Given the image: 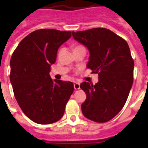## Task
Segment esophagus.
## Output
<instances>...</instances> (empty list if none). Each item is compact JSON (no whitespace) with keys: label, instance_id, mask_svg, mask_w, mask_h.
<instances>
[{"label":"esophagus","instance_id":"1","mask_svg":"<svg viewBox=\"0 0 148 148\" xmlns=\"http://www.w3.org/2000/svg\"><path fill=\"white\" fill-rule=\"evenodd\" d=\"M74 88H75V90H79L80 89V84L78 83V82H75L74 83Z\"/></svg>","mask_w":148,"mask_h":148}]
</instances>
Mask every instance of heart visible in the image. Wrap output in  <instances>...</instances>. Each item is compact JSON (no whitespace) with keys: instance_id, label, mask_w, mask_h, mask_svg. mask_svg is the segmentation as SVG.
<instances>
[{"instance_id":"obj_1","label":"heart","mask_w":148,"mask_h":148,"mask_svg":"<svg viewBox=\"0 0 148 148\" xmlns=\"http://www.w3.org/2000/svg\"><path fill=\"white\" fill-rule=\"evenodd\" d=\"M81 46H78V47H80Z\"/></svg>"}]
</instances>
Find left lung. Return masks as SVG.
I'll return each instance as SVG.
<instances>
[{"label":"left lung","instance_id":"1","mask_svg":"<svg viewBox=\"0 0 148 148\" xmlns=\"http://www.w3.org/2000/svg\"><path fill=\"white\" fill-rule=\"evenodd\" d=\"M73 36L89 49L87 67L99 75L95 85L87 82L81 84L87 95L82 113L95 122H107L121 110L133 85L134 61L129 46L125 39L105 28L73 32Z\"/></svg>","mask_w":148,"mask_h":148}]
</instances>
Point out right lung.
Segmentation results:
<instances>
[{
    "label": "right lung",
    "instance_id": "1",
    "mask_svg": "<svg viewBox=\"0 0 148 148\" xmlns=\"http://www.w3.org/2000/svg\"><path fill=\"white\" fill-rule=\"evenodd\" d=\"M71 32L41 29L19 43L10 60V78L18 105L34 122L49 125L61 119L74 91L71 82L55 80L49 75L58 48Z\"/></svg>",
    "mask_w": 148,
    "mask_h": 148
}]
</instances>
